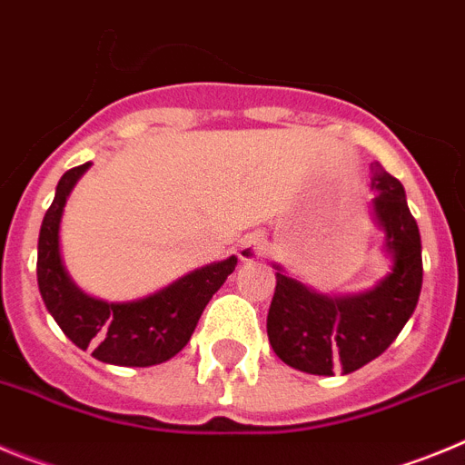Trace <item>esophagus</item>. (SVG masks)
Returning a JSON list of instances; mask_svg holds the SVG:
<instances>
[{"label": "esophagus", "mask_w": 465, "mask_h": 465, "mask_svg": "<svg viewBox=\"0 0 465 465\" xmlns=\"http://www.w3.org/2000/svg\"><path fill=\"white\" fill-rule=\"evenodd\" d=\"M266 252V241H263L262 236H248L245 241L241 242V248H238V257L242 259V262H252V259L262 257V254Z\"/></svg>", "instance_id": "esophagus-1"}]
</instances>
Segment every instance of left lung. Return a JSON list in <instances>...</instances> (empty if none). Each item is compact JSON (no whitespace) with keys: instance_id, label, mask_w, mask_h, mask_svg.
Masks as SVG:
<instances>
[{"instance_id":"8db88e82","label":"left lung","mask_w":465,"mask_h":465,"mask_svg":"<svg viewBox=\"0 0 465 465\" xmlns=\"http://www.w3.org/2000/svg\"><path fill=\"white\" fill-rule=\"evenodd\" d=\"M373 211L384 229L394 269L371 292L357 296H324L278 269L266 331L273 352L303 373H352L387 350L421 292V238L405 202L399 178L375 162Z\"/></svg>"}]
</instances>
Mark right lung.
Here are the masks:
<instances>
[{
  "instance_id": "1",
  "label": "right lung",
  "mask_w": 465,
  "mask_h": 465,
  "mask_svg": "<svg viewBox=\"0 0 465 465\" xmlns=\"http://www.w3.org/2000/svg\"><path fill=\"white\" fill-rule=\"evenodd\" d=\"M74 166L57 183L39 233L36 278L48 312L81 350L113 366H154L181 352L196 329L203 308L236 269V257L187 273L173 284L132 303H106L83 294L71 282L60 257V220L66 196L85 173Z\"/></svg>"
}]
</instances>
